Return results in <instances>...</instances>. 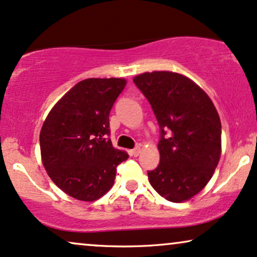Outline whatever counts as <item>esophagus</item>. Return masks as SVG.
<instances>
[{
  "label": "esophagus",
  "instance_id": "esophagus-1",
  "mask_svg": "<svg viewBox=\"0 0 257 257\" xmlns=\"http://www.w3.org/2000/svg\"><path fill=\"white\" fill-rule=\"evenodd\" d=\"M140 153H141V148L140 147H136L133 149V151H131V154L133 155V157H138Z\"/></svg>",
  "mask_w": 257,
  "mask_h": 257
}]
</instances>
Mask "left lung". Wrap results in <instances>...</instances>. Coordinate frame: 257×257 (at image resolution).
<instances>
[{"mask_svg": "<svg viewBox=\"0 0 257 257\" xmlns=\"http://www.w3.org/2000/svg\"><path fill=\"white\" fill-rule=\"evenodd\" d=\"M135 85L152 105L160 126V162L149 183L173 203L191 199L213 175L222 151V124L212 100L183 74L154 71Z\"/></svg>", "mask_w": 257, "mask_h": 257, "instance_id": "obj_1", "label": "left lung"}]
</instances>
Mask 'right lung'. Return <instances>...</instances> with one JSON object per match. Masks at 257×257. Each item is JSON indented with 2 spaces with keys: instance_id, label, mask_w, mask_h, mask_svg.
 Wrapping results in <instances>:
<instances>
[{
  "instance_id": "add662e5",
  "label": "right lung",
  "mask_w": 257,
  "mask_h": 257,
  "mask_svg": "<svg viewBox=\"0 0 257 257\" xmlns=\"http://www.w3.org/2000/svg\"><path fill=\"white\" fill-rule=\"evenodd\" d=\"M122 78H89L67 91L45 119L40 151L54 184L78 200L108 192L129 155L112 147L109 113L125 86Z\"/></svg>"
}]
</instances>
